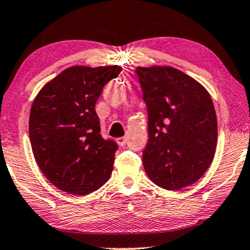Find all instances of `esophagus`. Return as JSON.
<instances>
[{
	"label": "esophagus",
	"instance_id": "esophagus-1",
	"mask_svg": "<svg viewBox=\"0 0 250 250\" xmlns=\"http://www.w3.org/2000/svg\"><path fill=\"white\" fill-rule=\"evenodd\" d=\"M116 143H118L120 146H125V143H127V137H119V138H116Z\"/></svg>",
	"mask_w": 250,
	"mask_h": 250
}]
</instances>
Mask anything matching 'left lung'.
Returning <instances> with one entry per match:
<instances>
[{
	"mask_svg": "<svg viewBox=\"0 0 250 250\" xmlns=\"http://www.w3.org/2000/svg\"><path fill=\"white\" fill-rule=\"evenodd\" d=\"M148 114L143 165L160 188L177 191L194 184L210 167L217 119L210 95L198 81L169 66L137 67Z\"/></svg>",
	"mask_w": 250,
	"mask_h": 250,
	"instance_id": "1",
	"label": "left lung"
}]
</instances>
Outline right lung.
Listing matches in <instances>:
<instances>
[{
	"mask_svg": "<svg viewBox=\"0 0 250 250\" xmlns=\"http://www.w3.org/2000/svg\"><path fill=\"white\" fill-rule=\"evenodd\" d=\"M120 72L118 65L72 66L46 83L33 102V154L43 175L62 191L89 194L112 174L118 144L102 137L95 105Z\"/></svg>",
	"mask_w": 250,
	"mask_h": 250,
	"instance_id": "obj_1",
	"label": "right lung"
}]
</instances>
